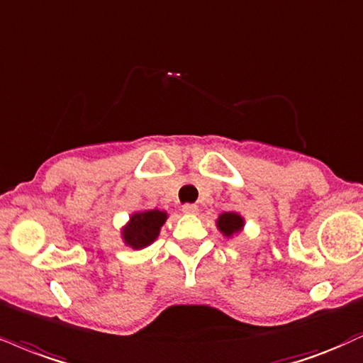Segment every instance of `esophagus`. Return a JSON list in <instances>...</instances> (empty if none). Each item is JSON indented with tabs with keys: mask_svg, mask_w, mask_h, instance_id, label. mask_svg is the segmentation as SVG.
<instances>
[{
	"mask_svg": "<svg viewBox=\"0 0 363 363\" xmlns=\"http://www.w3.org/2000/svg\"><path fill=\"white\" fill-rule=\"evenodd\" d=\"M182 213H186V215H194V213H198V206H196V204H184V206H182Z\"/></svg>",
	"mask_w": 363,
	"mask_h": 363,
	"instance_id": "esophagus-1",
	"label": "esophagus"
}]
</instances>
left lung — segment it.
I'll list each match as a JSON object with an SVG mask.
<instances>
[{
  "instance_id": "obj_1",
  "label": "left lung",
  "mask_w": 363,
  "mask_h": 363,
  "mask_svg": "<svg viewBox=\"0 0 363 363\" xmlns=\"http://www.w3.org/2000/svg\"><path fill=\"white\" fill-rule=\"evenodd\" d=\"M242 226L243 220L237 215V213H223V215L220 216V220H218V228L223 231L226 237L237 233Z\"/></svg>"
}]
</instances>
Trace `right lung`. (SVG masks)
<instances>
[{
    "mask_svg": "<svg viewBox=\"0 0 363 363\" xmlns=\"http://www.w3.org/2000/svg\"><path fill=\"white\" fill-rule=\"evenodd\" d=\"M165 213L162 211H145V213H137L130 220V225L126 226L123 235L125 242L133 248H143L150 245L152 242L159 235L160 226L165 221Z\"/></svg>",
    "mask_w": 363,
    "mask_h": 363,
    "instance_id": "obj_1",
    "label": "right lung"
}]
</instances>
